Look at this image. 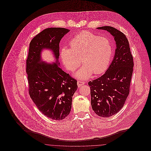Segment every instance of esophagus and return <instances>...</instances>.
Masks as SVG:
<instances>
[{"label":"esophagus","mask_w":151,"mask_h":151,"mask_svg":"<svg viewBox=\"0 0 151 151\" xmlns=\"http://www.w3.org/2000/svg\"><path fill=\"white\" fill-rule=\"evenodd\" d=\"M84 84H85V82L83 80H78L77 81V85H78V87H80L81 86L84 85Z\"/></svg>","instance_id":"34e87169"}]
</instances>
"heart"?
<instances>
[{
  "mask_svg": "<svg viewBox=\"0 0 151 151\" xmlns=\"http://www.w3.org/2000/svg\"><path fill=\"white\" fill-rule=\"evenodd\" d=\"M70 49L63 47L60 57L65 67L73 71L83 62L85 65L76 76L86 78L104 73L110 64L113 55V46L106 37H100L88 31H82L70 42ZM83 60H82V59Z\"/></svg>",
  "mask_w": 151,
  "mask_h": 151,
  "instance_id": "obj_1",
  "label": "heart"
}]
</instances>
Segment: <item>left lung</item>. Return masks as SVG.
Segmentation results:
<instances>
[{
    "label": "left lung",
    "instance_id": "left-lung-1",
    "mask_svg": "<svg viewBox=\"0 0 151 151\" xmlns=\"http://www.w3.org/2000/svg\"><path fill=\"white\" fill-rule=\"evenodd\" d=\"M109 32L116 43L115 55L106 73L88 82L91 106L94 112L102 117H109L123 107L129 94L133 71V57L126 36L110 26L97 28Z\"/></svg>",
    "mask_w": 151,
    "mask_h": 151
}]
</instances>
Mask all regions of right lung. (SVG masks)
I'll list each match as a JSON object with an SVG mask.
<instances>
[{"label":"right lung","instance_id":"1","mask_svg":"<svg viewBox=\"0 0 151 151\" xmlns=\"http://www.w3.org/2000/svg\"><path fill=\"white\" fill-rule=\"evenodd\" d=\"M69 29L49 28L37 34L29 43L26 61V72L29 96L41 112L53 120L64 119L70 113L73 96L77 81L59 67V43ZM54 52L57 62L41 63L43 48Z\"/></svg>","mask_w":151,"mask_h":151}]
</instances>
